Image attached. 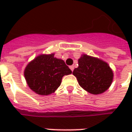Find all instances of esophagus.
I'll list each match as a JSON object with an SVG mask.
<instances>
[{"label": "esophagus", "instance_id": "esophagus-1", "mask_svg": "<svg viewBox=\"0 0 132 132\" xmlns=\"http://www.w3.org/2000/svg\"><path fill=\"white\" fill-rule=\"evenodd\" d=\"M70 70H71L72 71H73L74 66H73V65H71V66H70Z\"/></svg>", "mask_w": 132, "mask_h": 132}]
</instances>
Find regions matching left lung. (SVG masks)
Returning a JSON list of instances; mask_svg holds the SVG:
<instances>
[{"mask_svg":"<svg viewBox=\"0 0 132 132\" xmlns=\"http://www.w3.org/2000/svg\"><path fill=\"white\" fill-rule=\"evenodd\" d=\"M73 74L79 85L93 95L105 92L113 79V73L108 64L85 54L79 59V67L74 69Z\"/></svg>","mask_w":132,"mask_h":132,"instance_id":"obj_1","label":"left lung"}]
</instances>
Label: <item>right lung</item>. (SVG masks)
<instances>
[{"instance_id": "obj_1", "label": "right lung", "mask_w": 132, "mask_h": 132, "mask_svg": "<svg viewBox=\"0 0 132 132\" xmlns=\"http://www.w3.org/2000/svg\"><path fill=\"white\" fill-rule=\"evenodd\" d=\"M72 71L62 59L54 54L40 55L26 66L24 76L28 87L36 93L47 95L60 86L64 76Z\"/></svg>"}]
</instances>
